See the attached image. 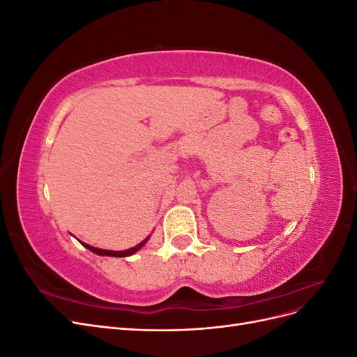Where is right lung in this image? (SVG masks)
<instances>
[{
    "mask_svg": "<svg viewBox=\"0 0 357 357\" xmlns=\"http://www.w3.org/2000/svg\"><path fill=\"white\" fill-rule=\"evenodd\" d=\"M149 238H150V235H149V236H146V238H144L142 243H139V244H137L135 247H131V248H128V250H121V252L104 250V248H96V247H93V245H89V244H86V243H82L80 240H79V241H80L86 248H89V250H91L92 253H95V255H100V256H113V257H126V256H131V255L137 253V252L139 250V248L144 247V245L147 244Z\"/></svg>",
    "mask_w": 357,
    "mask_h": 357,
    "instance_id": "right-lung-1",
    "label": "right lung"
}]
</instances>
